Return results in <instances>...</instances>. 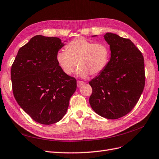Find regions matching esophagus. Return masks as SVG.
<instances>
[{
    "mask_svg": "<svg viewBox=\"0 0 159 159\" xmlns=\"http://www.w3.org/2000/svg\"><path fill=\"white\" fill-rule=\"evenodd\" d=\"M84 84V83L83 82V81H80V80L77 81V87H80L81 86H83Z\"/></svg>",
    "mask_w": 159,
    "mask_h": 159,
    "instance_id": "esophagus-1",
    "label": "esophagus"
}]
</instances>
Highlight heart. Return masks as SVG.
Instances as JSON below:
<instances>
[{"label": "heart", "mask_w": 159, "mask_h": 159, "mask_svg": "<svg viewBox=\"0 0 159 159\" xmlns=\"http://www.w3.org/2000/svg\"><path fill=\"white\" fill-rule=\"evenodd\" d=\"M66 51H59L57 54L58 66L66 75H72L79 65L77 73L83 78L102 72L110 58V50L106 44L94 43L83 38L68 43Z\"/></svg>", "instance_id": "heart-1"}]
</instances>
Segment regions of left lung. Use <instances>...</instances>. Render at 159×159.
Masks as SVG:
<instances>
[{"label": "left lung", "mask_w": 159, "mask_h": 159, "mask_svg": "<svg viewBox=\"0 0 159 159\" xmlns=\"http://www.w3.org/2000/svg\"><path fill=\"white\" fill-rule=\"evenodd\" d=\"M104 38L110 46L111 58L104 70L89 82L93 89L89 103L98 115L117 119L130 112L141 96L144 58L130 39L111 33Z\"/></svg>", "instance_id": "left-lung-1"}]
</instances>
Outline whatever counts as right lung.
<instances>
[{
  "mask_svg": "<svg viewBox=\"0 0 159 159\" xmlns=\"http://www.w3.org/2000/svg\"><path fill=\"white\" fill-rule=\"evenodd\" d=\"M64 46L57 37L34 36L19 50L11 67L17 103L40 124L61 120L76 89V80L66 75L57 62V54Z\"/></svg>",
  "mask_w": 159,
  "mask_h": 159,
  "instance_id": "1",
  "label": "right lung"
}]
</instances>
